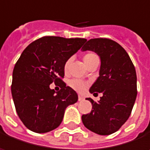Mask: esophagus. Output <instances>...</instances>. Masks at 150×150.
<instances>
[{
  "label": "esophagus",
  "instance_id": "obj_1",
  "mask_svg": "<svg viewBox=\"0 0 150 150\" xmlns=\"http://www.w3.org/2000/svg\"><path fill=\"white\" fill-rule=\"evenodd\" d=\"M83 99H84V98H83L82 96H80V95L78 96V100H79V101H82Z\"/></svg>",
  "mask_w": 150,
  "mask_h": 150
}]
</instances>
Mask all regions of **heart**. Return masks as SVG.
Here are the masks:
<instances>
[{
  "instance_id": "b5f03b06",
  "label": "heart",
  "mask_w": 150,
  "mask_h": 150,
  "mask_svg": "<svg viewBox=\"0 0 150 150\" xmlns=\"http://www.w3.org/2000/svg\"><path fill=\"white\" fill-rule=\"evenodd\" d=\"M96 61H99V57L95 53H88L83 56V62L86 66H88V64H90L94 62H96ZM69 63H70V60H68L64 64V72L65 73H67L69 70ZM69 86L77 92H82L87 87V82H85L81 80H79V79H73L69 81Z\"/></svg>"
}]
</instances>
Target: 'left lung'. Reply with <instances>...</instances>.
Here are the masks:
<instances>
[{
  "instance_id": "8db88e82",
  "label": "left lung",
  "mask_w": 150,
  "mask_h": 150,
  "mask_svg": "<svg viewBox=\"0 0 150 150\" xmlns=\"http://www.w3.org/2000/svg\"><path fill=\"white\" fill-rule=\"evenodd\" d=\"M81 50L93 51L100 57L99 76L89 92L103 94L98 103L87 98L93 110L82 115V123L96 134H113L129 119L135 104L137 95L135 67L125 49L109 39H90Z\"/></svg>"
}]
</instances>
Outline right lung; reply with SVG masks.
Here are the masks:
<instances>
[{"instance_id":"add662e5","label":"right lung","mask_w":150,"mask_h":150,"mask_svg":"<svg viewBox=\"0 0 150 150\" xmlns=\"http://www.w3.org/2000/svg\"><path fill=\"white\" fill-rule=\"evenodd\" d=\"M82 38L45 36L28 46L13 70L11 92L18 116L35 133L49 132L62 123L65 109L78 100L75 90L66 86L65 62L86 42ZM58 83V92L49 85Z\"/></svg>"}]
</instances>
